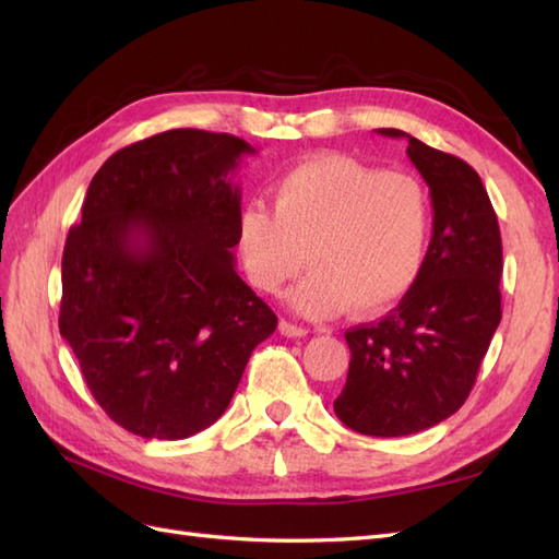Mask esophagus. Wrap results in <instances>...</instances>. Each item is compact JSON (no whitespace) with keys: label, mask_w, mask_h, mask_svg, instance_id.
Wrapping results in <instances>:
<instances>
[{"label":"esophagus","mask_w":559,"mask_h":559,"mask_svg":"<svg viewBox=\"0 0 559 559\" xmlns=\"http://www.w3.org/2000/svg\"><path fill=\"white\" fill-rule=\"evenodd\" d=\"M278 329H281V334H283V336H288V338H302V336L310 334V331H307L305 326L293 324V322H288V319H281Z\"/></svg>","instance_id":"34e87169"}]
</instances>
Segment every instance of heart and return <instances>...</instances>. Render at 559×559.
Wrapping results in <instances>:
<instances>
[{
  "label": "heart",
  "instance_id": "1",
  "mask_svg": "<svg viewBox=\"0 0 559 559\" xmlns=\"http://www.w3.org/2000/svg\"><path fill=\"white\" fill-rule=\"evenodd\" d=\"M432 211L411 175L379 173L348 156H314L273 187V211L249 204L237 249L249 281L278 293L307 261L295 310L372 317L406 295L425 266Z\"/></svg>",
  "mask_w": 559,
  "mask_h": 559
}]
</instances>
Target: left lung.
Segmentation results:
<instances>
[{
    "label": "left lung",
    "instance_id": "8db88e82",
    "mask_svg": "<svg viewBox=\"0 0 559 559\" xmlns=\"http://www.w3.org/2000/svg\"><path fill=\"white\" fill-rule=\"evenodd\" d=\"M430 187L432 240L415 286L382 322L346 331L350 365L338 420L370 437H403L454 415L502 319V237L480 175L401 129Z\"/></svg>",
    "mask_w": 559,
    "mask_h": 559
}]
</instances>
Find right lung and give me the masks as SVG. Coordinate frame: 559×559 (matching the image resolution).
<instances>
[{
	"mask_svg": "<svg viewBox=\"0 0 559 559\" xmlns=\"http://www.w3.org/2000/svg\"><path fill=\"white\" fill-rule=\"evenodd\" d=\"M233 134L170 129L103 163L62 257L59 334L124 430L185 439L216 423L278 319L237 276L242 156Z\"/></svg>",
	"mask_w": 559,
	"mask_h": 559,
	"instance_id": "obj_1",
	"label": "right lung"
}]
</instances>
